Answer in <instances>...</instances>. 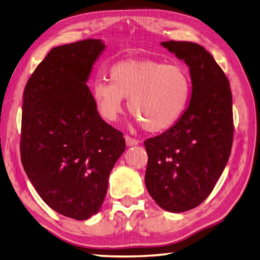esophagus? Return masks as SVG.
<instances>
[{
  "label": "esophagus",
  "mask_w": 260,
  "mask_h": 260,
  "mask_svg": "<svg viewBox=\"0 0 260 260\" xmlns=\"http://www.w3.org/2000/svg\"><path fill=\"white\" fill-rule=\"evenodd\" d=\"M125 141H126V145H127V146H134V145H137L139 143L138 139L133 138L128 135H125Z\"/></svg>",
  "instance_id": "esophagus-1"
}]
</instances>
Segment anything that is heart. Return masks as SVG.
<instances>
[{
	"instance_id": "b5f03b06",
	"label": "heart",
	"mask_w": 260,
	"mask_h": 260,
	"mask_svg": "<svg viewBox=\"0 0 260 260\" xmlns=\"http://www.w3.org/2000/svg\"><path fill=\"white\" fill-rule=\"evenodd\" d=\"M111 82L98 80L92 88L100 114L114 121L123 110L124 99L143 128L165 132L175 126L187 110L192 80L182 64L157 60H128L110 70Z\"/></svg>"
}]
</instances>
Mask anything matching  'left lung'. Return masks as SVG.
I'll return each instance as SVG.
<instances>
[{
    "label": "left lung",
    "instance_id": "left-lung-1",
    "mask_svg": "<svg viewBox=\"0 0 260 260\" xmlns=\"http://www.w3.org/2000/svg\"><path fill=\"white\" fill-rule=\"evenodd\" d=\"M161 45L189 66L192 94L175 126L144 142L145 183L160 208L180 213L210 196L229 161L234 137L232 92L224 71L202 46L175 41Z\"/></svg>",
    "mask_w": 260,
    "mask_h": 260
}]
</instances>
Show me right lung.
Returning <instances> with one entry per match:
<instances>
[{
    "instance_id": "obj_1",
    "label": "right lung",
    "mask_w": 260,
    "mask_h": 260,
    "mask_svg": "<svg viewBox=\"0 0 260 260\" xmlns=\"http://www.w3.org/2000/svg\"><path fill=\"white\" fill-rule=\"evenodd\" d=\"M105 45L84 39L52 48L26 83L21 159L44 202L67 217L95 214L125 150L123 133L100 116L86 80Z\"/></svg>"
}]
</instances>
